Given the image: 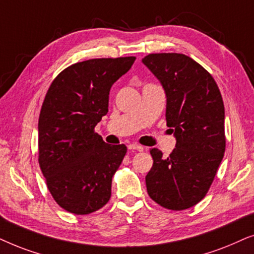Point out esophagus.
<instances>
[{
	"label": "esophagus",
	"instance_id": "34e87169",
	"mask_svg": "<svg viewBox=\"0 0 254 254\" xmlns=\"http://www.w3.org/2000/svg\"><path fill=\"white\" fill-rule=\"evenodd\" d=\"M127 147H129V150H136L139 152L144 151V146H141V145H138V144H130Z\"/></svg>",
	"mask_w": 254,
	"mask_h": 254
}]
</instances>
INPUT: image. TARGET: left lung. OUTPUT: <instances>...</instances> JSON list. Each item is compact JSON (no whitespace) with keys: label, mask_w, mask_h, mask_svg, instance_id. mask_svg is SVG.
Masks as SVG:
<instances>
[{"label":"left lung","mask_w":254,"mask_h":254,"mask_svg":"<svg viewBox=\"0 0 254 254\" xmlns=\"http://www.w3.org/2000/svg\"><path fill=\"white\" fill-rule=\"evenodd\" d=\"M141 62L164 88L167 127L177 139L167 158L150 150L147 192L161 207L185 210L204 197L224 157V103L210 73L185 54L152 53Z\"/></svg>","instance_id":"obj_1"}]
</instances>
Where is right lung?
I'll return each instance as SVG.
<instances>
[{
    "label": "right lung",
    "mask_w": 254,
    "mask_h": 254,
    "mask_svg": "<svg viewBox=\"0 0 254 254\" xmlns=\"http://www.w3.org/2000/svg\"><path fill=\"white\" fill-rule=\"evenodd\" d=\"M134 57L90 59L64 69L47 90L38 121L39 166L54 201L87 215L107 204L127 146L108 145L96 124L108 113L110 88Z\"/></svg>",
    "instance_id": "1"
}]
</instances>
